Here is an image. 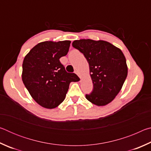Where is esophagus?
<instances>
[{
  "mask_svg": "<svg viewBox=\"0 0 151 151\" xmlns=\"http://www.w3.org/2000/svg\"><path fill=\"white\" fill-rule=\"evenodd\" d=\"M75 73L76 74V75H77L79 76V77H80V78H81V75H80V74H79V72H78V71L77 70H75Z\"/></svg>",
  "mask_w": 151,
  "mask_h": 151,
  "instance_id": "esophagus-1",
  "label": "esophagus"
}]
</instances>
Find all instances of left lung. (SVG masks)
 <instances>
[{
	"instance_id": "obj_1",
	"label": "left lung",
	"mask_w": 151,
	"mask_h": 151,
	"mask_svg": "<svg viewBox=\"0 0 151 151\" xmlns=\"http://www.w3.org/2000/svg\"><path fill=\"white\" fill-rule=\"evenodd\" d=\"M73 47L88 61L93 90L86 99L97 106L114 100L121 90L128 73L126 58L120 48L104 40L81 39Z\"/></svg>"
}]
</instances>
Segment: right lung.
Masks as SVG:
<instances>
[{
	"mask_svg": "<svg viewBox=\"0 0 151 151\" xmlns=\"http://www.w3.org/2000/svg\"><path fill=\"white\" fill-rule=\"evenodd\" d=\"M70 40L45 41L35 46L25 56L22 80L32 99L46 109H54L65 100L71 82L78 81L60 62L67 55Z\"/></svg>",
	"mask_w": 151,
	"mask_h": 151,
	"instance_id": "add662e5",
	"label": "right lung"
}]
</instances>
